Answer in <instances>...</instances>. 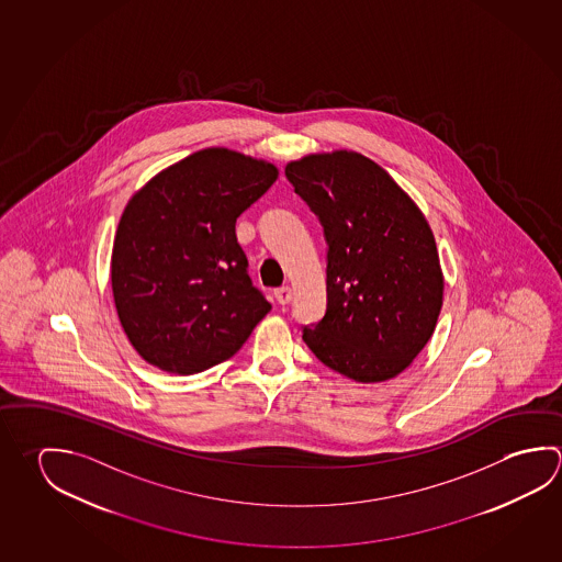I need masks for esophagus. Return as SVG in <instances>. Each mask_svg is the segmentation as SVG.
<instances>
[{
    "instance_id": "obj_1",
    "label": "esophagus",
    "mask_w": 562,
    "mask_h": 562,
    "mask_svg": "<svg viewBox=\"0 0 562 562\" xmlns=\"http://www.w3.org/2000/svg\"><path fill=\"white\" fill-rule=\"evenodd\" d=\"M274 297H277L278 304H290V300H292V288H290V285L278 288V290H274Z\"/></svg>"
}]
</instances>
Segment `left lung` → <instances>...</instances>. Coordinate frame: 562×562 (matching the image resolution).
<instances>
[{
    "instance_id": "8db88e82",
    "label": "left lung",
    "mask_w": 562,
    "mask_h": 562,
    "mask_svg": "<svg viewBox=\"0 0 562 562\" xmlns=\"http://www.w3.org/2000/svg\"><path fill=\"white\" fill-rule=\"evenodd\" d=\"M327 240V310L304 327L315 357L357 383L403 373L432 337L443 277L432 228L363 154L337 149L285 166Z\"/></svg>"
}]
</instances>
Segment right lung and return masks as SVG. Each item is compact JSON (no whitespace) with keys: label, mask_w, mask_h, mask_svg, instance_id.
Here are the masks:
<instances>
[{"label":"right lung","mask_w":562,"mask_h":562,"mask_svg":"<svg viewBox=\"0 0 562 562\" xmlns=\"http://www.w3.org/2000/svg\"><path fill=\"white\" fill-rule=\"evenodd\" d=\"M277 179L274 164L207 148L130 199L110 280L124 334L149 364L176 374L211 369L272 310L248 277L235 225Z\"/></svg>","instance_id":"add662e5"}]
</instances>
